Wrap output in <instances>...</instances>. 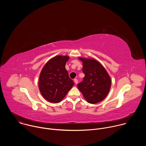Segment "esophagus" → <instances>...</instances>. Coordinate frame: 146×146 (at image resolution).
I'll use <instances>...</instances> for the list:
<instances>
[{
  "mask_svg": "<svg viewBox=\"0 0 146 146\" xmlns=\"http://www.w3.org/2000/svg\"><path fill=\"white\" fill-rule=\"evenodd\" d=\"M74 83H75V84H78V80H77V79L75 78V79L74 80Z\"/></svg>",
  "mask_w": 146,
  "mask_h": 146,
  "instance_id": "1",
  "label": "esophagus"
}]
</instances>
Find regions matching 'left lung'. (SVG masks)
<instances>
[{"mask_svg":"<svg viewBox=\"0 0 146 146\" xmlns=\"http://www.w3.org/2000/svg\"><path fill=\"white\" fill-rule=\"evenodd\" d=\"M78 59L82 62V72L85 76L77 87L88 103H99L106 98L110 91V77L98 60L81 57Z\"/></svg>","mask_w":146,"mask_h":146,"instance_id":"obj_1","label":"left lung"}]
</instances>
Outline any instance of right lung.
Returning a JSON list of instances; mask_svg holds the SVG:
<instances>
[{
	"label": "right lung",
	"instance_id": "add662e5",
	"mask_svg": "<svg viewBox=\"0 0 146 146\" xmlns=\"http://www.w3.org/2000/svg\"><path fill=\"white\" fill-rule=\"evenodd\" d=\"M68 56L57 55L50 59L41 71L38 88L47 100L58 103L63 99L74 85L65 69Z\"/></svg>",
	"mask_w": 146,
	"mask_h": 146
}]
</instances>
